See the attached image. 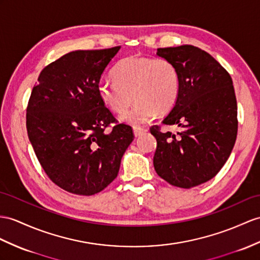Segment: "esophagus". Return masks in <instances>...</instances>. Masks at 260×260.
Here are the masks:
<instances>
[{
    "label": "esophagus",
    "mask_w": 260,
    "mask_h": 260,
    "mask_svg": "<svg viewBox=\"0 0 260 260\" xmlns=\"http://www.w3.org/2000/svg\"><path fill=\"white\" fill-rule=\"evenodd\" d=\"M144 132H147V129L142 128V126H135L134 128L135 137H140L142 134H144Z\"/></svg>",
    "instance_id": "34e87169"
}]
</instances>
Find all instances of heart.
<instances>
[{"instance_id":"b5f03b06","label":"heart","mask_w":260,"mask_h":260,"mask_svg":"<svg viewBox=\"0 0 260 260\" xmlns=\"http://www.w3.org/2000/svg\"><path fill=\"white\" fill-rule=\"evenodd\" d=\"M116 79L101 78L97 91L110 110L123 112L134 98L131 108L121 115V121L142 124L155 116L156 111L168 112L179 96L180 78L175 66L166 58L129 56L113 71Z\"/></svg>"}]
</instances>
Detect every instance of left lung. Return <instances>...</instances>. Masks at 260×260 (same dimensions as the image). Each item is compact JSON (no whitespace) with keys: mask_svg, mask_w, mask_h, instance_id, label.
<instances>
[{"mask_svg":"<svg viewBox=\"0 0 260 260\" xmlns=\"http://www.w3.org/2000/svg\"><path fill=\"white\" fill-rule=\"evenodd\" d=\"M156 55L170 60L179 73L180 90L164 124L181 130L160 131L153 166L171 185L191 188L213 179L231 155L237 137V101L230 74L199 47L182 45L157 48Z\"/></svg>","mask_w":260,"mask_h":260,"instance_id":"obj_1","label":"left lung"}]
</instances>
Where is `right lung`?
Masks as SVG:
<instances>
[{"label":"right lung","instance_id":"right-lung-1","mask_svg":"<svg viewBox=\"0 0 260 260\" xmlns=\"http://www.w3.org/2000/svg\"><path fill=\"white\" fill-rule=\"evenodd\" d=\"M120 46L75 50L43 69L26 110L28 139L42 168L56 185L93 195L117 178L134 141L131 126L117 122L97 85Z\"/></svg>","mask_w":260,"mask_h":260}]
</instances>
